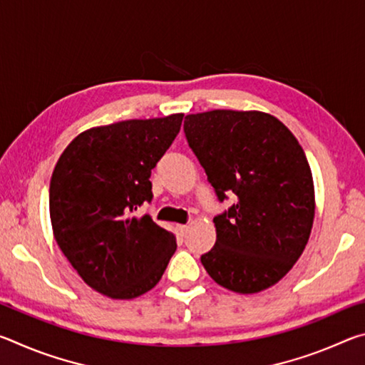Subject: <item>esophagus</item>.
<instances>
[{"label": "esophagus", "instance_id": "34e87169", "mask_svg": "<svg viewBox=\"0 0 365 365\" xmlns=\"http://www.w3.org/2000/svg\"><path fill=\"white\" fill-rule=\"evenodd\" d=\"M177 228H178V232H180V235L183 237V235H187V232H188V225H177Z\"/></svg>", "mask_w": 365, "mask_h": 365}]
</instances>
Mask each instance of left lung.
Segmentation results:
<instances>
[{
    "instance_id": "1",
    "label": "left lung",
    "mask_w": 365,
    "mask_h": 365,
    "mask_svg": "<svg viewBox=\"0 0 365 365\" xmlns=\"http://www.w3.org/2000/svg\"><path fill=\"white\" fill-rule=\"evenodd\" d=\"M188 146L220 202L217 240L201 262L220 287L250 294L275 285L298 261L314 222V183L306 154L274 115L215 109L190 114Z\"/></svg>"
}]
</instances>
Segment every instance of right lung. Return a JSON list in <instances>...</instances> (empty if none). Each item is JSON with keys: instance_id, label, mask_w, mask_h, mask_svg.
Returning a JSON list of instances; mask_svg holds the SVG:
<instances>
[{"instance_id": "add662e5", "label": "right lung", "mask_w": 365, "mask_h": 365, "mask_svg": "<svg viewBox=\"0 0 365 365\" xmlns=\"http://www.w3.org/2000/svg\"><path fill=\"white\" fill-rule=\"evenodd\" d=\"M183 114L90 128L61 154L49 183L54 238L86 285L114 299L150 292L177 250L174 233L135 212Z\"/></svg>"}]
</instances>
